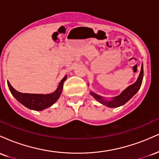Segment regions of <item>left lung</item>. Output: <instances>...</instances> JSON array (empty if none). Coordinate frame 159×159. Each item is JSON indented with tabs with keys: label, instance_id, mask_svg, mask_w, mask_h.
Listing matches in <instances>:
<instances>
[{
	"label": "left lung",
	"instance_id": "left-lung-1",
	"mask_svg": "<svg viewBox=\"0 0 159 159\" xmlns=\"http://www.w3.org/2000/svg\"><path fill=\"white\" fill-rule=\"evenodd\" d=\"M143 64L141 66V70H140V75L138 76V80H137L135 83H134L133 84L130 85L129 87H128L125 90H124L123 92L121 93V94H120L119 96H116V97L113 98V99L111 101H106V100L103 99L102 97H101L98 95L94 93H90V94L92 95L93 97L97 100L98 102H99L100 103L103 104V105H106L107 107H116L121 106V105H124L125 103H126L131 98L134 96V94L138 92V90L140 89V86H141L142 81H143Z\"/></svg>",
	"mask_w": 159,
	"mask_h": 159
}]
</instances>
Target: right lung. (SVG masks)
<instances>
[{"label": "right lung", "mask_w": 159, "mask_h": 159, "mask_svg": "<svg viewBox=\"0 0 159 159\" xmlns=\"http://www.w3.org/2000/svg\"><path fill=\"white\" fill-rule=\"evenodd\" d=\"M66 79V76H65L61 80L58 88L55 92L50 94H30V93H22L17 91L11 86L10 82H7L8 87L10 88V92L13 95L19 102L28 108L35 111H42L43 109L52 106L54 103H55L61 96V93L63 90V82Z\"/></svg>", "instance_id": "add662e5"}]
</instances>
